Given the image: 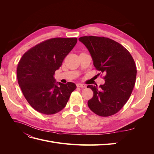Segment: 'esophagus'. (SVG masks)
<instances>
[{
  "instance_id": "1",
  "label": "esophagus",
  "mask_w": 154,
  "mask_h": 154,
  "mask_svg": "<svg viewBox=\"0 0 154 154\" xmlns=\"http://www.w3.org/2000/svg\"><path fill=\"white\" fill-rule=\"evenodd\" d=\"M76 86H77L78 87H81V88H84V87H86L84 84H82V83H77Z\"/></svg>"
}]
</instances>
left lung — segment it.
<instances>
[{
	"label": "left lung",
	"instance_id": "obj_1",
	"mask_svg": "<svg viewBox=\"0 0 154 154\" xmlns=\"http://www.w3.org/2000/svg\"><path fill=\"white\" fill-rule=\"evenodd\" d=\"M89 52L94 66L105 74V83L88 85L93 97L88 101L96 114L107 117L117 113L131 95L136 78L134 60L123 45L105 37L85 36L79 38Z\"/></svg>",
	"mask_w": 154,
	"mask_h": 154
}]
</instances>
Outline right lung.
<instances>
[{
    "label": "right lung",
    "instance_id": "obj_1",
    "mask_svg": "<svg viewBox=\"0 0 154 154\" xmlns=\"http://www.w3.org/2000/svg\"><path fill=\"white\" fill-rule=\"evenodd\" d=\"M76 43V38H51L37 44L22 57L17 69L18 85L36 111L54 114L66 106L76 85L72 82H57L54 74Z\"/></svg>",
    "mask_w": 154,
    "mask_h": 154
}]
</instances>
